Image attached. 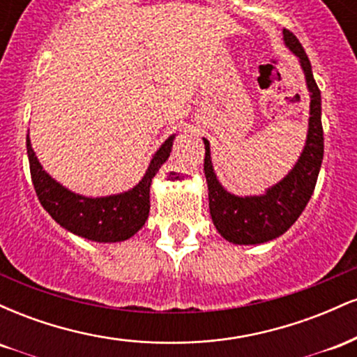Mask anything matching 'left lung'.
I'll return each mask as SVG.
<instances>
[{"label": "left lung", "instance_id": "obj_1", "mask_svg": "<svg viewBox=\"0 0 357 357\" xmlns=\"http://www.w3.org/2000/svg\"><path fill=\"white\" fill-rule=\"evenodd\" d=\"M285 45L301 59L307 87L310 90V119L307 142L301 159L280 183L261 196L238 198L221 188L213 173L210 142L204 141V176L213 225L225 240L238 245H255L273 240L296 223L312 196L324 158V130L321 121V90L315 84L310 60L297 36L284 28Z\"/></svg>", "mask_w": 357, "mask_h": 357}]
</instances>
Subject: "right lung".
<instances>
[{
    "label": "right lung",
    "mask_w": 357,
    "mask_h": 357,
    "mask_svg": "<svg viewBox=\"0 0 357 357\" xmlns=\"http://www.w3.org/2000/svg\"><path fill=\"white\" fill-rule=\"evenodd\" d=\"M173 139L174 136H171L159 147L144 178L136 188L107 198H85L68 191L45 173L31 149L30 139L26 137L31 183L38 202L42 203L45 211H48V215L65 230L84 238L104 241V243L130 238L134 233L141 230L149 216L151 181L162 162L169 158Z\"/></svg>",
    "instance_id": "obj_1"
}]
</instances>
